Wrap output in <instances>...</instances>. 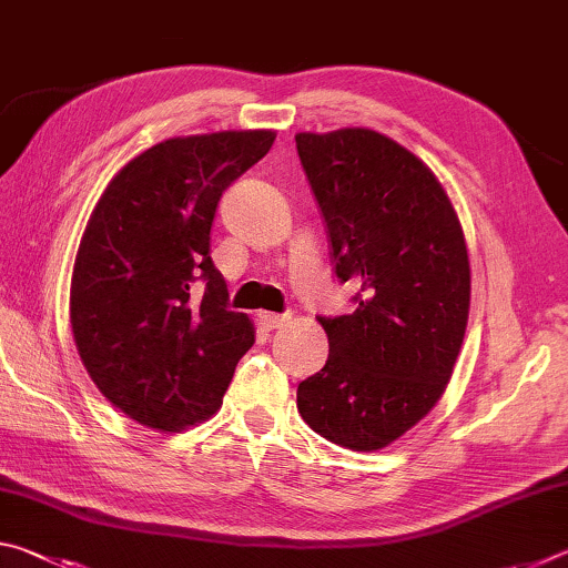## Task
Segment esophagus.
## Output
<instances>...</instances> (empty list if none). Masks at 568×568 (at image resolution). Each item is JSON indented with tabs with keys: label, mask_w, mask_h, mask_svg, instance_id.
<instances>
[{
	"label": "esophagus",
	"mask_w": 568,
	"mask_h": 568,
	"mask_svg": "<svg viewBox=\"0 0 568 568\" xmlns=\"http://www.w3.org/2000/svg\"><path fill=\"white\" fill-rule=\"evenodd\" d=\"M257 321H261V325L265 331H277L283 328V325L287 323V315H277V313H261L257 315Z\"/></svg>",
	"instance_id": "esophagus-1"
}]
</instances>
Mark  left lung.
I'll return each mask as SVG.
<instances>
[{
  "instance_id": "1",
  "label": "left lung",
  "mask_w": 568,
  "mask_h": 568,
  "mask_svg": "<svg viewBox=\"0 0 568 568\" xmlns=\"http://www.w3.org/2000/svg\"><path fill=\"white\" fill-rule=\"evenodd\" d=\"M297 155L328 225L335 275L358 307L318 318L328 361L297 386L315 434L381 450L410 430L454 373L470 305L464 227L426 162L368 128L297 132Z\"/></svg>"
}]
</instances>
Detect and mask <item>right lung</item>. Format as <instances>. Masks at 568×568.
I'll list each match as a JSON object with an SVG mask.
<instances>
[{
    "label": "right lung",
    "instance_id": "obj_1",
    "mask_svg": "<svg viewBox=\"0 0 568 568\" xmlns=\"http://www.w3.org/2000/svg\"><path fill=\"white\" fill-rule=\"evenodd\" d=\"M273 142V130L158 142L92 210L72 267L74 345L102 396L142 426L180 434L215 416L253 348V321L227 311L210 230L230 182Z\"/></svg>",
    "mask_w": 568,
    "mask_h": 568
}]
</instances>
